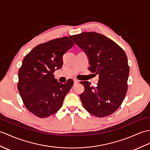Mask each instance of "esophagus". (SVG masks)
<instances>
[{
    "label": "esophagus",
    "mask_w": 150,
    "mask_h": 150,
    "mask_svg": "<svg viewBox=\"0 0 150 150\" xmlns=\"http://www.w3.org/2000/svg\"><path fill=\"white\" fill-rule=\"evenodd\" d=\"M74 83L75 84V83H79V81H78V80H76V79H74Z\"/></svg>",
    "instance_id": "1"
}]
</instances>
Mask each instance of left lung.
I'll return each instance as SVG.
<instances>
[{"label": "left lung", "mask_w": 150, "mask_h": 150, "mask_svg": "<svg viewBox=\"0 0 150 150\" xmlns=\"http://www.w3.org/2000/svg\"><path fill=\"white\" fill-rule=\"evenodd\" d=\"M69 38L88 57L89 69L99 75L96 87L81 82L84 91L80 95L88 112L96 117L112 114L122 103L127 92L128 59L119 45L103 34L82 33Z\"/></svg>", "instance_id": "obj_1"}]
</instances>
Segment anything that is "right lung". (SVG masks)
Returning a JSON list of instances; mask_svg holds the SVG:
<instances>
[{"label": "right lung", "instance_id": "right-lung-1", "mask_svg": "<svg viewBox=\"0 0 150 150\" xmlns=\"http://www.w3.org/2000/svg\"><path fill=\"white\" fill-rule=\"evenodd\" d=\"M74 45L68 37L58 38L37 45L23 59L18 89L27 109L38 117L57 112L74 84L72 79L63 84L53 75L62 67L63 55Z\"/></svg>", "mask_w": 150, "mask_h": 150}]
</instances>
